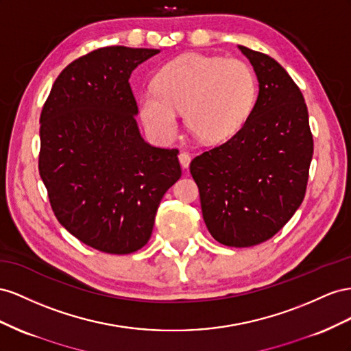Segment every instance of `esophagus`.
I'll use <instances>...</instances> for the list:
<instances>
[{"label": "esophagus", "instance_id": "34e87169", "mask_svg": "<svg viewBox=\"0 0 351 351\" xmlns=\"http://www.w3.org/2000/svg\"><path fill=\"white\" fill-rule=\"evenodd\" d=\"M178 157H179V163H181V166H182L184 169H188L189 163H191V156H189V153L181 152V153H179Z\"/></svg>", "mask_w": 351, "mask_h": 351}]
</instances>
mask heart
<instances>
[{"mask_svg":"<svg viewBox=\"0 0 351 351\" xmlns=\"http://www.w3.org/2000/svg\"><path fill=\"white\" fill-rule=\"evenodd\" d=\"M257 95L253 70L239 60L188 53L165 64L154 86L138 97L145 128L158 139H172L184 112L185 126L206 144L223 143L241 131Z\"/></svg>","mask_w":351,"mask_h":351,"instance_id":"1","label":"heart"}]
</instances>
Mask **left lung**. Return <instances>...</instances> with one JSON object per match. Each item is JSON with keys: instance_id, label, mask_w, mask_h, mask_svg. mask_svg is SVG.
<instances>
[{"instance_id": "1", "label": "left lung", "mask_w": 351, "mask_h": 351, "mask_svg": "<svg viewBox=\"0 0 351 351\" xmlns=\"http://www.w3.org/2000/svg\"><path fill=\"white\" fill-rule=\"evenodd\" d=\"M252 63L258 94L241 131L191 165L206 226L228 247L272 238L302 204L313 138L298 86L276 60L238 45Z\"/></svg>"}]
</instances>
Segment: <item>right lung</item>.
Returning a JSON list of instances; mask_svg holds the SVG:
<instances>
[{
  "mask_svg": "<svg viewBox=\"0 0 351 351\" xmlns=\"http://www.w3.org/2000/svg\"><path fill=\"white\" fill-rule=\"evenodd\" d=\"M160 49L106 47L58 75L39 119V175L57 220L110 254L144 247L167 189L181 178L178 149L149 145L136 123L129 77Z\"/></svg>",
  "mask_w": 351,
  "mask_h": 351,
  "instance_id": "right-lung-1",
  "label": "right lung"
}]
</instances>
